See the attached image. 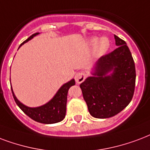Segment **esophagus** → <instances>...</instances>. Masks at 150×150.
<instances>
[{
    "label": "esophagus",
    "instance_id": "obj_1",
    "mask_svg": "<svg viewBox=\"0 0 150 150\" xmlns=\"http://www.w3.org/2000/svg\"><path fill=\"white\" fill-rule=\"evenodd\" d=\"M75 82L79 84V83H83V81L85 80L86 75L83 72H78L75 74Z\"/></svg>",
    "mask_w": 150,
    "mask_h": 150
}]
</instances>
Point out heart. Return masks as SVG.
I'll return each instance as SVG.
<instances>
[{"label": "heart", "instance_id": "b5f03b06", "mask_svg": "<svg viewBox=\"0 0 150 150\" xmlns=\"http://www.w3.org/2000/svg\"><path fill=\"white\" fill-rule=\"evenodd\" d=\"M88 45L90 47H93V54L96 57H100L105 54L109 49L110 41L106 37H101L100 38L93 37L89 40Z\"/></svg>", "mask_w": 150, "mask_h": 150}]
</instances>
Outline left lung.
I'll use <instances>...</instances> for the list:
<instances>
[{
    "label": "left lung",
    "instance_id": "obj_1",
    "mask_svg": "<svg viewBox=\"0 0 150 150\" xmlns=\"http://www.w3.org/2000/svg\"><path fill=\"white\" fill-rule=\"evenodd\" d=\"M116 50L94 64L90 74L80 84L90 115L106 119L116 116L128 105L135 86V66L123 40L114 35Z\"/></svg>",
    "mask_w": 150,
    "mask_h": 150
}]
</instances>
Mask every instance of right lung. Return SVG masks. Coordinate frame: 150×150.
I'll list each match as a JSON object with an SVG mask.
<instances>
[{
  "mask_svg": "<svg viewBox=\"0 0 150 150\" xmlns=\"http://www.w3.org/2000/svg\"><path fill=\"white\" fill-rule=\"evenodd\" d=\"M40 33H35L32 34L31 36L28 38L24 42H23L19 45V49L23 45L27 42L30 40ZM75 84V79H72L67 83L63 84L60 87V89L57 90V92L55 93V95L47 103L42 105L38 107H29L23 105L21 101H19L17 99L16 96L15 95L14 91L11 87L12 95L15 99V101L17 104L23 112L28 116L32 120L37 121L38 123H45V124H52L58 122L62 121L66 115V105H67V96L68 90L71 86H72Z\"/></svg>",
  "mask_w": 150,
  "mask_h": 150,
  "instance_id": "add662e5",
  "label": "right lung"
}]
</instances>
